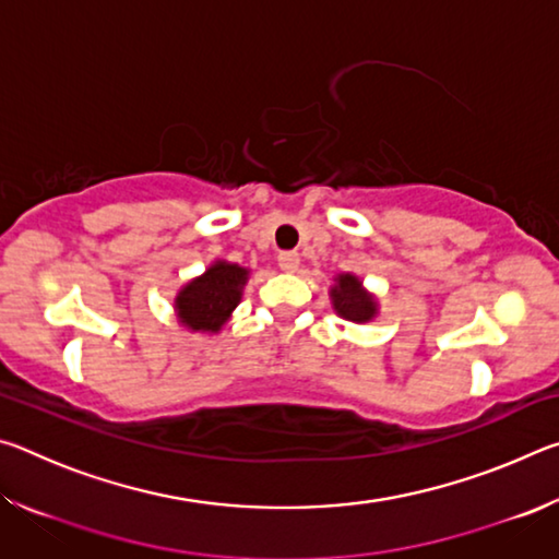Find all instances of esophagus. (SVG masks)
<instances>
[{"instance_id": "1", "label": "esophagus", "mask_w": 559, "mask_h": 559, "mask_svg": "<svg viewBox=\"0 0 559 559\" xmlns=\"http://www.w3.org/2000/svg\"><path fill=\"white\" fill-rule=\"evenodd\" d=\"M278 266L286 273H296L300 266V257L296 251H283V253H278Z\"/></svg>"}]
</instances>
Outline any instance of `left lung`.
Returning a JSON list of instances; mask_svg holds the SVG:
<instances>
[{
    "label": "left lung",
    "mask_w": 559,
    "mask_h": 559,
    "mask_svg": "<svg viewBox=\"0 0 559 559\" xmlns=\"http://www.w3.org/2000/svg\"><path fill=\"white\" fill-rule=\"evenodd\" d=\"M330 300L340 318L353 320V323H370L377 316V300L372 293L362 288V281L353 273H340L335 286L330 288Z\"/></svg>",
    "instance_id": "obj_1"
}]
</instances>
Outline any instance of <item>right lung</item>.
Wrapping results in <instances>:
<instances>
[{
	"label": "right lung",
	"instance_id": "right-lung-1",
	"mask_svg": "<svg viewBox=\"0 0 559 559\" xmlns=\"http://www.w3.org/2000/svg\"><path fill=\"white\" fill-rule=\"evenodd\" d=\"M246 281H249V269L229 261H214L202 276L189 281L177 293L175 313L179 323L192 333H219L234 308L239 306Z\"/></svg>",
	"mask_w": 559,
	"mask_h": 559
}]
</instances>
